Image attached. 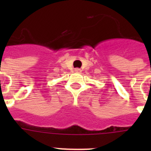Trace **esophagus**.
I'll return each instance as SVG.
<instances>
[{"mask_svg":"<svg viewBox=\"0 0 151 151\" xmlns=\"http://www.w3.org/2000/svg\"><path fill=\"white\" fill-rule=\"evenodd\" d=\"M75 71H76V72H81V70H80V69H76Z\"/></svg>","mask_w":151,"mask_h":151,"instance_id":"esophagus-1","label":"esophagus"}]
</instances>
